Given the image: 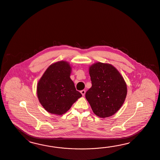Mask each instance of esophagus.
Here are the masks:
<instances>
[{
	"label": "esophagus",
	"mask_w": 160,
	"mask_h": 160,
	"mask_svg": "<svg viewBox=\"0 0 160 160\" xmlns=\"http://www.w3.org/2000/svg\"><path fill=\"white\" fill-rule=\"evenodd\" d=\"M80 92L82 93V96H84L85 95V93H86V91H85L84 90H82V91Z\"/></svg>",
	"instance_id": "esophagus-1"
}]
</instances>
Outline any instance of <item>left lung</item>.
I'll return each instance as SVG.
<instances>
[{
	"mask_svg": "<svg viewBox=\"0 0 160 160\" xmlns=\"http://www.w3.org/2000/svg\"><path fill=\"white\" fill-rule=\"evenodd\" d=\"M92 87L86 98L94 113L105 118L114 114L127 96V85L116 68L110 64L95 63L89 68Z\"/></svg>",
	"mask_w": 160,
	"mask_h": 160,
	"instance_id": "left-lung-1",
	"label": "left lung"
}]
</instances>
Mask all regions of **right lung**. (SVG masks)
<instances>
[{"mask_svg": "<svg viewBox=\"0 0 160 160\" xmlns=\"http://www.w3.org/2000/svg\"><path fill=\"white\" fill-rule=\"evenodd\" d=\"M71 68L61 61L50 65L39 80L37 92L40 104L52 114L62 115L82 95L70 78Z\"/></svg>", "mask_w": 160, "mask_h": 160, "instance_id": "obj_1", "label": "right lung"}]
</instances>
